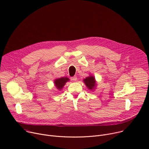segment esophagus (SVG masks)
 <instances>
[{"label":"esophagus","instance_id":"1","mask_svg":"<svg viewBox=\"0 0 149 149\" xmlns=\"http://www.w3.org/2000/svg\"><path fill=\"white\" fill-rule=\"evenodd\" d=\"M77 79V77L76 76H74V77H71V80L74 81H76Z\"/></svg>","mask_w":149,"mask_h":149}]
</instances>
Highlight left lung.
Masks as SVG:
<instances>
[{
  "instance_id": "obj_1",
  "label": "left lung",
  "mask_w": 149,
  "mask_h": 149,
  "mask_svg": "<svg viewBox=\"0 0 149 149\" xmlns=\"http://www.w3.org/2000/svg\"><path fill=\"white\" fill-rule=\"evenodd\" d=\"M83 82L90 91H94L96 89L97 83L95 78L94 76L90 75L88 77H86L83 79Z\"/></svg>"
}]
</instances>
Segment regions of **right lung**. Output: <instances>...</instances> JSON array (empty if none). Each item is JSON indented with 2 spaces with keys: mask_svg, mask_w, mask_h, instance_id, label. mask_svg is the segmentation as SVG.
<instances>
[{
  "mask_svg": "<svg viewBox=\"0 0 149 149\" xmlns=\"http://www.w3.org/2000/svg\"><path fill=\"white\" fill-rule=\"evenodd\" d=\"M69 81H70V79L66 77H61L59 78H56L54 80V84H55V86L56 89L58 90L59 91H61L63 88L66 83Z\"/></svg>",
  "mask_w": 149,
  "mask_h": 149,
  "instance_id": "obj_1",
  "label": "right lung"
}]
</instances>
